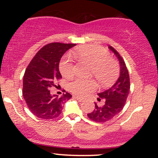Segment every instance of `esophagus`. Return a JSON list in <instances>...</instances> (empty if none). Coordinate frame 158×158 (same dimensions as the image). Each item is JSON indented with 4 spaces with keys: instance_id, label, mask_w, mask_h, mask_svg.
Listing matches in <instances>:
<instances>
[{
    "instance_id": "esophagus-1",
    "label": "esophagus",
    "mask_w": 158,
    "mask_h": 158,
    "mask_svg": "<svg viewBox=\"0 0 158 158\" xmlns=\"http://www.w3.org/2000/svg\"><path fill=\"white\" fill-rule=\"evenodd\" d=\"M73 98H75V99H77V100L79 101V102H84V99H82V98H81V97H77V96H73Z\"/></svg>"
}]
</instances>
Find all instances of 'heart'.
Returning a JSON list of instances; mask_svg holds the SVG:
<instances>
[{
  "label": "heart",
  "instance_id": "obj_1",
  "mask_svg": "<svg viewBox=\"0 0 158 158\" xmlns=\"http://www.w3.org/2000/svg\"><path fill=\"white\" fill-rule=\"evenodd\" d=\"M75 55L81 62L91 67L90 75L94 77L103 86L114 82L119 73L117 62L110 58L109 52L97 45H88L76 50ZM60 71L63 77L70 78L74 73V64L69 58H65L60 63ZM97 85L94 80L77 79L70 82L69 88L74 94L85 96L95 89Z\"/></svg>",
  "mask_w": 158,
  "mask_h": 158
}]
</instances>
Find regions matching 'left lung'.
Segmentation results:
<instances>
[{
    "mask_svg": "<svg viewBox=\"0 0 158 158\" xmlns=\"http://www.w3.org/2000/svg\"><path fill=\"white\" fill-rule=\"evenodd\" d=\"M110 50L117 58L119 64V76L116 82L108 90L97 94V100L104 101L103 106H98L95 102V108L88 117L97 123H104L110 120L123 110L126 104L130 90L129 74L120 55L114 48L108 46Z\"/></svg>",
    "mask_w": 158,
    "mask_h": 158,
    "instance_id": "1",
    "label": "left lung"
}]
</instances>
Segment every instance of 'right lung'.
Listing matches in <instances>:
<instances>
[{
    "label": "right lung",
    "instance_id": "obj_1",
    "mask_svg": "<svg viewBox=\"0 0 158 158\" xmlns=\"http://www.w3.org/2000/svg\"><path fill=\"white\" fill-rule=\"evenodd\" d=\"M75 44L50 43L39 50L25 70L23 79V97L29 109L43 119L59 117L63 106L72 96L63 94L59 97L52 95L50 89L61 79L59 62L61 58Z\"/></svg>",
    "mask_w": 158,
    "mask_h": 158
}]
</instances>
